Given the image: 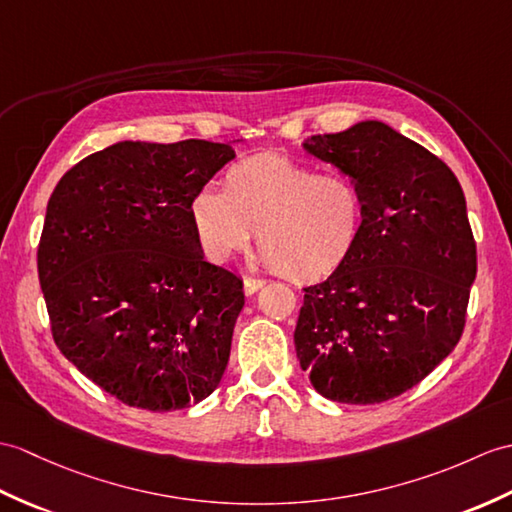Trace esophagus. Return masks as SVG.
Instances as JSON below:
<instances>
[{"label": "esophagus", "instance_id": "1", "mask_svg": "<svg viewBox=\"0 0 512 512\" xmlns=\"http://www.w3.org/2000/svg\"><path fill=\"white\" fill-rule=\"evenodd\" d=\"M264 285H266L264 279L246 277V279H244V292H246V294H255L259 288H264Z\"/></svg>", "mask_w": 512, "mask_h": 512}]
</instances>
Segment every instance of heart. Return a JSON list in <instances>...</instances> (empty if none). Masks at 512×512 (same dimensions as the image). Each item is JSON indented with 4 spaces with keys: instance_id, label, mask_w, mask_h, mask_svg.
Wrapping results in <instances>:
<instances>
[{
    "instance_id": "b5f03b06",
    "label": "heart",
    "mask_w": 512,
    "mask_h": 512,
    "mask_svg": "<svg viewBox=\"0 0 512 512\" xmlns=\"http://www.w3.org/2000/svg\"><path fill=\"white\" fill-rule=\"evenodd\" d=\"M189 216L213 261H227L259 231V264L305 281L349 259L364 229L366 198L349 174L261 152L233 163L224 189L202 187Z\"/></svg>"
}]
</instances>
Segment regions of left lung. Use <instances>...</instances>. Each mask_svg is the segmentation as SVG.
Returning <instances> with one entry per match:
<instances>
[{
	"label": "left lung",
	"instance_id": "obj_1",
	"mask_svg": "<svg viewBox=\"0 0 512 512\" xmlns=\"http://www.w3.org/2000/svg\"><path fill=\"white\" fill-rule=\"evenodd\" d=\"M305 148L360 183L366 218L349 259L305 288L296 358L331 401L395 399L465 329L478 270L465 194L436 154L382 122L314 135Z\"/></svg>",
	"mask_w": 512,
	"mask_h": 512
}]
</instances>
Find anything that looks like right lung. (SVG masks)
I'll return each mask as SVG.
<instances>
[{
  "label": "right lung",
  "instance_id": "obj_1",
  "mask_svg": "<svg viewBox=\"0 0 512 512\" xmlns=\"http://www.w3.org/2000/svg\"><path fill=\"white\" fill-rule=\"evenodd\" d=\"M229 144L122 141L58 181L37 251L52 338L126 406L168 412L218 388L242 279L205 261L189 205Z\"/></svg>",
  "mask_w": 512,
  "mask_h": 512
}]
</instances>
